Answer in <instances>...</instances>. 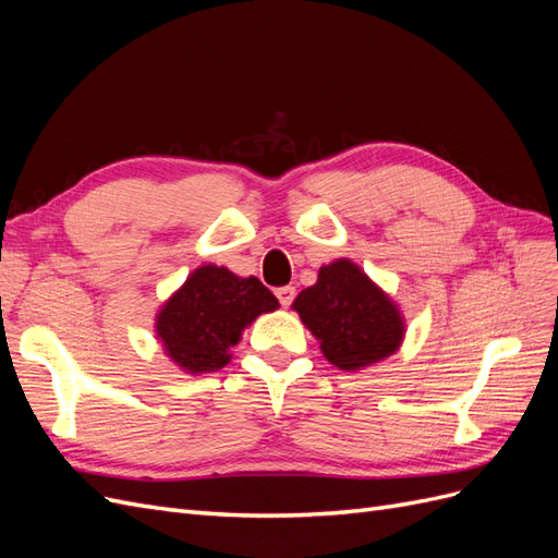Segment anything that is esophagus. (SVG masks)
I'll use <instances>...</instances> for the list:
<instances>
[{"label":"esophagus","mask_w":558,"mask_h":558,"mask_svg":"<svg viewBox=\"0 0 558 558\" xmlns=\"http://www.w3.org/2000/svg\"><path fill=\"white\" fill-rule=\"evenodd\" d=\"M275 295L281 302V307H289L291 302L295 300V289H293V286H279V289L275 291Z\"/></svg>","instance_id":"esophagus-1"}]
</instances>
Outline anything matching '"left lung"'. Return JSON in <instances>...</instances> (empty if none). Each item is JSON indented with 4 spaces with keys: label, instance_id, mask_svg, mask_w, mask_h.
Listing matches in <instances>:
<instances>
[{
    "label": "left lung",
    "instance_id": "1",
    "mask_svg": "<svg viewBox=\"0 0 558 558\" xmlns=\"http://www.w3.org/2000/svg\"><path fill=\"white\" fill-rule=\"evenodd\" d=\"M293 307L340 369L391 356L404 332L393 302L349 260L320 267L318 281L295 298Z\"/></svg>",
    "mask_w": 558,
    "mask_h": 558
}]
</instances>
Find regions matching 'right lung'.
Wrapping results in <instances>:
<instances>
[{"label":"right lung","mask_w":558,"mask_h":558,"mask_svg":"<svg viewBox=\"0 0 558 558\" xmlns=\"http://www.w3.org/2000/svg\"><path fill=\"white\" fill-rule=\"evenodd\" d=\"M279 307L256 277L240 279L226 267L195 269L183 289L158 314V337L167 353L191 373H214L230 361L228 349L242 328L263 312Z\"/></svg>","instance_id":"obj_1"}]
</instances>
